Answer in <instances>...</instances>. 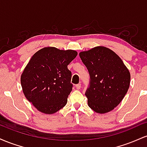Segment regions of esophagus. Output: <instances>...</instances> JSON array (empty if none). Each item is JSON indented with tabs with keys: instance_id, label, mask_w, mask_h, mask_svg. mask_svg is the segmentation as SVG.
I'll return each instance as SVG.
<instances>
[{
	"instance_id": "1",
	"label": "esophagus",
	"mask_w": 147,
	"mask_h": 147,
	"mask_svg": "<svg viewBox=\"0 0 147 147\" xmlns=\"http://www.w3.org/2000/svg\"><path fill=\"white\" fill-rule=\"evenodd\" d=\"M75 87H76V88L77 89H80L81 88V84H77V85L75 86Z\"/></svg>"
}]
</instances>
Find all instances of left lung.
Segmentation results:
<instances>
[{
	"label": "left lung",
	"instance_id": "left-lung-1",
	"mask_svg": "<svg viewBox=\"0 0 147 147\" xmlns=\"http://www.w3.org/2000/svg\"><path fill=\"white\" fill-rule=\"evenodd\" d=\"M79 57L90 75L85 92L88 106L98 113L113 110L129 90V70L117 55L105 47L82 52Z\"/></svg>",
	"mask_w": 147,
	"mask_h": 147
}]
</instances>
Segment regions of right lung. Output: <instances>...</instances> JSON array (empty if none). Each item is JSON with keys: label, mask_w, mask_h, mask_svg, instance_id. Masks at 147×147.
<instances>
[{"label": "right lung", "mask_w": 147, "mask_h": 147, "mask_svg": "<svg viewBox=\"0 0 147 147\" xmlns=\"http://www.w3.org/2000/svg\"><path fill=\"white\" fill-rule=\"evenodd\" d=\"M77 55L75 50L48 47L32 57L22 73L21 83L25 97L37 110L52 114L65 106L73 87L68 65Z\"/></svg>", "instance_id": "right-lung-1"}]
</instances>
